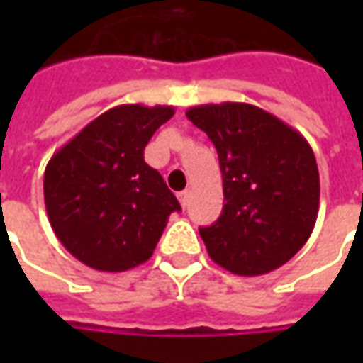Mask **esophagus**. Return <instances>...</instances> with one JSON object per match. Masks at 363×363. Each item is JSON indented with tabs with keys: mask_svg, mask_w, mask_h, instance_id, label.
<instances>
[{
	"mask_svg": "<svg viewBox=\"0 0 363 363\" xmlns=\"http://www.w3.org/2000/svg\"><path fill=\"white\" fill-rule=\"evenodd\" d=\"M189 196H190L189 190H182V192H179V200H181L182 208H186V204H189Z\"/></svg>",
	"mask_w": 363,
	"mask_h": 363,
	"instance_id": "1",
	"label": "esophagus"
}]
</instances>
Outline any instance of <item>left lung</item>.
Instances as JSON below:
<instances>
[{"label": "left lung", "mask_w": 363, "mask_h": 363, "mask_svg": "<svg viewBox=\"0 0 363 363\" xmlns=\"http://www.w3.org/2000/svg\"><path fill=\"white\" fill-rule=\"evenodd\" d=\"M218 150L221 216L200 228L210 259L239 276L286 264L313 233L319 213V169L297 130L255 104H200L186 111Z\"/></svg>", "instance_id": "obj_1"}]
</instances>
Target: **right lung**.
Returning a JSON list of instances; mask_svg holds the SVG:
<instances>
[{
    "label": "right lung",
    "mask_w": 363,
    "mask_h": 363,
    "mask_svg": "<svg viewBox=\"0 0 363 363\" xmlns=\"http://www.w3.org/2000/svg\"><path fill=\"white\" fill-rule=\"evenodd\" d=\"M173 106L120 104L60 147L44 171V204L60 243L89 268L124 272L157 247L181 210L143 150Z\"/></svg>",
    "instance_id": "obj_1"
}]
</instances>
